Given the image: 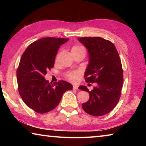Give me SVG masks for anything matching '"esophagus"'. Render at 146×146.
<instances>
[{
	"mask_svg": "<svg viewBox=\"0 0 146 146\" xmlns=\"http://www.w3.org/2000/svg\"><path fill=\"white\" fill-rule=\"evenodd\" d=\"M78 88V86L77 85H73V90H77Z\"/></svg>",
	"mask_w": 146,
	"mask_h": 146,
	"instance_id": "esophagus-1",
	"label": "esophagus"
}]
</instances>
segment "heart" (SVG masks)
Instances as JSON below:
<instances>
[{"label":"heart","mask_w":146,"mask_h":146,"mask_svg":"<svg viewBox=\"0 0 146 146\" xmlns=\"http://www.w3.org/2000/svg\"><path fill=\"white\" fill-rule=\"evenodd\" d=\"M79 51H85L84 48L79 45H75L71 48V51L72 52ZM66 76L68 80H70L71 82H76L78 80L79 76H80V72L79 71H71V72L68 73Z\"/></svg>","instance_id":"obj_1"}]
</instances>
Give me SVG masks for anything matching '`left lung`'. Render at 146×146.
<instances>
[{
	"mask_svg": "<svg viewBox=\"0 0 146 146\" xmlns=\"http://www.w3.org/2000/svg\"><path fill=\"white\" fill-rule=\"evenodd\" d=\"M78 40L89 52V64L84 74L86 82L97 83L91 91L85 86L78 88L90 93L82 104L89 115L98 117L113 110L119 101L123 86V70L119 55L111 42L101 37H80Z\"/></svg>",
	"mask_w": 146,
	"mask_h": 146,
	"instance_id": "8db88e82",
	"label": "left lung"
}]
</instances>
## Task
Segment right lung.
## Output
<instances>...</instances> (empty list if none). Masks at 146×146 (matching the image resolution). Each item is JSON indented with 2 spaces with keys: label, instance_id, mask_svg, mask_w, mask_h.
I'll return each mask as SVG.
<instances>
[{
  "label": "right lung",
  "instance_id": "obj_1",
  "mask_svg": "<svg viewBox=\"0 0 146 146\" xmlns=\"http://www.w3.org/2000/svg\"><path fill=\"white\" fill-rule=\"evenodd\" d=\"M69 38L46 37L31 43L24 51L17 68L18 90L24 102L38 113H46L58 106L64 92L73 86L64 80L49 82L44 78L53 68L60 46Z\"/></svg>",
  "mask_w": 146,
  "mask_h": 146
}]
</instances>
